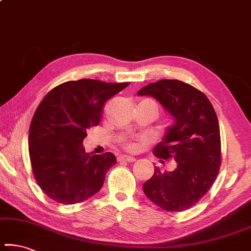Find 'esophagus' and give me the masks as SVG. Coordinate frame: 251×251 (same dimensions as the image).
I'll return each instance as SVG.
<instances>
[{"instance_id": "esophagus-1", "label": "esophagus", "mask_w": 251, "mask_h": 251, "mask_svg": "<svg viewBox=\"0 0 251 251\" xmlns=\"http://www.w3.org/2000/svg\"><path fill=\"white\" fill-rule=\"evenodd\" d=\"M119 161H125V162L132 163V162L136 161V158L132 157V156H126V155H123V156H120V157H119Z\"/></svg>"}]
</instances>
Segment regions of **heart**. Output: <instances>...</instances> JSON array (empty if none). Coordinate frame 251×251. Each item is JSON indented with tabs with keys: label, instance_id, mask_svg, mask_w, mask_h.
<instances>
[{
	"label": "heart",
	"instance_id": "obj_1",
	"mask_svg": "<svg viewBox=\"0 0 251 251\" xmlns=\"http://www.w3.org/2000/svg\"><path fill=\"white\" fill-rule=\"evenodd\" d=\"M144 103H148V104H151V105H152V106H154V108H156V106H155V104L152 103V101H144ZM126 150H129V151H134L136 150V144H133V143H126Z\"/></svg>",
	"mask_w": 251,
	"mask_h": 251
}]
</instances>
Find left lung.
<instances>
[{
  "label": "left lung",
  "instance_id": "1",
  "mask_svg": "<svg viewBox=\"0 0 251 251\" xmlns=\"http://www.w3.org/2000/svg\"><path fill=\"white\" fill-rule=\"evenodd\" d=\"M151 96L173 118L154 155L173 158L176 169L162 172L155 166L143 184L145 195L168 212H182L204 197L215 181L221 165L220 126L205 94L180 80L164 79L137 93Z\"/></svg>",
  "mask_w": 251,
  "mask_h": 251
}]
</instances>
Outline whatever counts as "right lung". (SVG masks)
<instances>
[{"mask_svg": "<svg viewBox=\"0 0 251 251\" xmlns=\"http://www.w3.org/2000/svg\"><path fill=\"white\" fill-rule=\"evenodd\" d=\"M128 85L93 79L67 81L38 105L29 128V156L35 179L50 199L78 204L100 190L117 158L110 151L89 154L81 145L87 129L100 123L105 101Z\"/></svg>", "mask_w": 251, "mask_h": 251, "instance_id": "add662e5", "label": "right lung"}]
</instances>
